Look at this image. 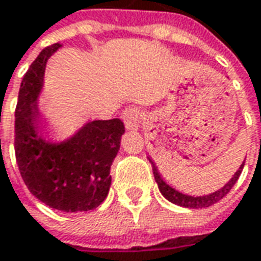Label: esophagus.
<instances>
[{
	"label": "esophagus",
	"instance_id": "obj_1",
	"mask_svg": "<svg viewBox=\"0 0 261 261\" xmlns=\"http://www.w3.org/2000/svg\"><path fill=\"white\" fill-rule=\"evenodd\" d=\"M140 118H142L140 110L136 107H129L122 112V121L126 129H138Z\"/></svg>",
	"mask_w": 261,
	"mask_h": 261
}]
</instances>
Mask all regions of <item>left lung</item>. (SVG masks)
Returning a JSON list of instances; mask_svg holds the SVG:
<instances>
[{"label": "left lung", "mask_w": 261, "mask_h": 261, "mask_svg": "<svg viewBox=\"0 0 261 261\" xmlns=\"http://www.w3.org/2000/svg\"><path fill=\"white\" fill-rule=\"evenodd\" d=\"M150 163H151V167H153V174H154V179L157 182V185H159L160 192L163 193L167 200H170L171 203H174V204H178V206L182 207H188V208H204V207H210L213 204H216L217 201H220L224 197V196L227 195L228 192L231 191L232 186L235 185V182L239 178V175L242 172V168L245 163L241 165V168L237 171V174L233 175V178H232L229 182H228L227 185L221 188L220 191L214 192V193H211V195L207 196H189V195H184V193H180V192L175 191L174 188H171L168 184H165L164 179L161 178V175L159 174V171L155 168V165L154 163L150 160Z\"/></svg>", "instance_id": "left-lung-1"}]
</instances>
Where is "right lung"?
Listing matches in <instances>:
<instances>
[{
  "label": "right lung",
  "mask_w": 261,
  "mask_h": 261,
  "mask_svg": "<svg viewBox=\"0 0 261 261\" xmlns=\"http://www.w3.org/2000/svg\"><path fill=\"white\" fill-rule=\"evenodd\" d=\"M58 43L45 47L24 73L15 110V155L24 185L47 206L64 213L93 210L107 197L110 168L125 126L121 119L93 121L68 142L53 144L39 136L37 96L45 62Z\"/></svg>",
  "instance_id": "1"
}]
</instances>
